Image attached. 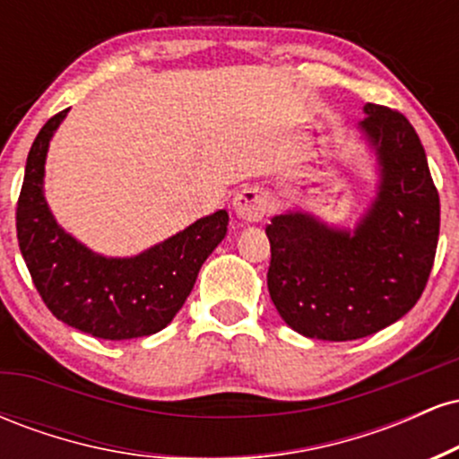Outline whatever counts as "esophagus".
Returning <instances> with one entry per match:
<instances>
[{"instance_id": "obj_1", "label": "esophagus", "mask_w": 459, "mask_h": 459, "mask_svg": "<svg viewBox=\"0 0 459 459\" xmlns=\"http://www.w3.org/2000/svg\"><path fill=\"white\" fill-rule=\"evenodd\" d=\"M272 198L270 194L263 192L259 187L241 189L233 200V212L244 222H259L263 215L270 212Z\"/></svg>"}]
</instances>
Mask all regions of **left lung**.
Segmentation results:
<instances>
[{
  "label": "left lung",
  "instance_id": "1",
  "mask_svg": "<svg viewBox=\"0 0 459 459\" xmlns=\"http://www.w3.org/2000/svg\"><path fill=\"white\" fill-rule=\"evenodd\" d=\"M376 157V198L354 229L291 209L267 224V289L284 324L319 341H354L402 319L434 265L440 198L403 114L365 105L358 123Z\"/></svg>",
  "mask_w": 459,
  "mask_h": 459
}]
</instances>
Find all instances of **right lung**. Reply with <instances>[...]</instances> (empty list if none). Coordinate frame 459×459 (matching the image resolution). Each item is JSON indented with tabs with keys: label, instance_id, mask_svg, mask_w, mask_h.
<instances>
[{
	"label": "right lung",
	"instance_id": "right-lung-1",
	"mask_svg": "<svg viewBox=\"0 0 459 459\" xmlns=\"http://www.w3.org/2000/svg\"><path fill=\"white\" fill-rule=\"evenodd\" d=\"M68 109L39 131L17 203L21 255L47 308L66 325L105 341L155 334L181 310L229 230L224 209L134 256H105L56 222L45 198V161Z\"/></svg>",
	"mask_w": 459,
	"mask_h": 459
}]
</instances>
